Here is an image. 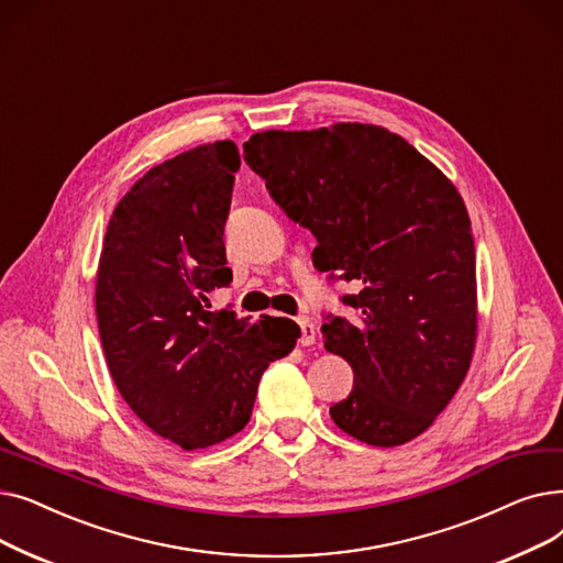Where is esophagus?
Instances as JSON below:
<instances>
[{"mask_svg": "<svg viewBox=\"0 0 563 563\" xmlns=\"http://www.w3.org/2000/svg\"><path fill=\"white\" fill-rule=\"evenodd\" d=\"M300 330H302V334H300V343L302 345H313L316 343V339H318V330H316V325L311 323V320L307 318V316H302L300 320Z\"/></svg>", "mask_w": 563, "mask_h": 563, "instance_id": "1", "label": "esophagus"}]
</instances>
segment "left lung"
Instances as JSON below:
<instances>
[{
	"label": "left lung",
	"mask_w": 563,
	"mask_h": 563,
	"mask_svg": "<svg viewBox=\"0 0 563 563\" xmlns=\"http://www.w3.org/2000/svg\"><path fill=\"white\" fill-rule=\"evenodd\" d=\"M245 163L286 216L309 229L320 273L357 282L355 318L328 316L325 347L353 366V391L330 408L373 446L421 435L467 376L476 341V256L453 183L380 125L267 130Z\"/></svg>",
	"instance_id": "1"
}]
</instances>
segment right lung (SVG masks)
Returning a JSON list of instances; mask_svg holds the SVG:
<instances>
[{"label":"right lung","instance_id":"right-lung-1","mask_svg":"<svg viewBox=\"0 0 563 563\" xmlns=\"http://www.w3.org/2000/svg\"><path fill=\"white\" fill-rule=\"evenodd\" d=\"M240 153L203 144L153 167L107 224L96 316L107 366L151 431L185 451L243 431L258 380L288 355L300 328L208 311L229 286L224 224Z\"/></svg>","mask_w":563,"mask_h":563}]
</instances>
